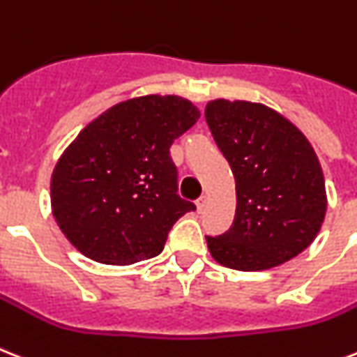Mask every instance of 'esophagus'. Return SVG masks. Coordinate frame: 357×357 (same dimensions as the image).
Wrapping results in <instances>:
<instances>
[{"label": "esophagus", "mask_w": 357, "mask_h": 357, "mask_svg": "<svg viewBox=\"0 0 357 357\" xmlns=\"http://www.w3.org/2000/svg\"><path fill=\"white\" fill-rule=\"evenodd\" d=\"M205 205H207V196H202V198H198V202H196V208H198V213H202V211H204Z\"/></svg>", "instance_id": "1"}]
</instances>
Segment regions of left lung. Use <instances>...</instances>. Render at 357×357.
I'll return each mask as SVG.
<instances>
[{"label": "left lung", "instance_id": "left-lung-1", "mask_svg": "<svg viewBox=\"0 0 357 357\" xmlns=\"http://www.w3.org/2000/svg\"><path fill=\"white\" fill-rule=\"evenodd\" d=\"M205 119L236 183L233 225L207 236L213 259L238 271H264L303 253L328 204L306 135L273 108L249 100H208Z\"/></svg>", "mask_w": 357, "mask_h": 357}]
</instances>
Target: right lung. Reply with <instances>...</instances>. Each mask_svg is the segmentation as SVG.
Here are the masks:
<instances>
[{
    "instance_id": "add662e5",
    "label": "right lung",
    "mask_w": 357,
    "mask_h": 357,
    "mask_svg": "<svg viewBox=\"0 0 357 357\" xmlns=\"http://www.w3.org/2000/svg\"><path fill=\"white\" fill-rule=\"evenodd\" d=\"M199 119L178 95L128 98L100 113L58 158L51 208L66 238L88 259L128 266L163 251L181 199L170 159L174 139Z\"/></svg>"
}]
</instances>
